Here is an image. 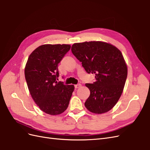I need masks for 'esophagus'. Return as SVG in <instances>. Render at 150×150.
I'll use <instances>...</instances> for the list:
<instances>
[{
  "label": "esophagus",
  "instance_id": "obj_1",
  "mask_svg": "<svg viewBox=\"0 0 150 150\" xmlns=\"http://www.w3.org/2000/svg\"><path fill=\"white\" fill-rule=\"evenodd\" d=\"M81 86V85L80 83L76 84V85H75V88H80V87Z\"/></svg>",
  "mask_w": 150,
  "mask_h": 150
}]
</instances>
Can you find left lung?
I'll return each mask as SVG.
<instances>
[{
  "label": "left lung",
  "instance_id": "8db88e82",
  "mask_svg": "<svg viewBox=\"0 0 150 150\" xmlns=\"http://www.w3.org/2000/svg\"><path fill=\"white\" fill-rule=\"evenodd\" d=\"M71 52L88 74H94L93 83H86L90 95L85 103L90 112L101 114L117 104L127 77V66L122 52L110 43L91 41L76 43Z\"/></svg>",
  "mask_w": 150,
  "mask_h": 150
}]
</instances>
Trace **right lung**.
<instances>
[{
	"label": "right lung",
	"mask_w": 150,
	"mask_h": 150,
	"mask_svg": "<svg viewBox=\"0 0 150 150\" xmlns=\"http://www.w3.org/2000/svg\"><path fill=\"white\" fill-rule=\"evenodd\" d=\"M67 44H45L37 47L28 57L25 77L33 100L47 114L62 113L68 107L73 85L57 81L58 64L70 49Z\"/></svg>",
	"instance_id": "1"
}]
</instances>
